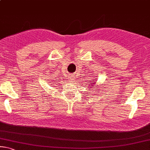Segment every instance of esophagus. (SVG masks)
Here are the masks:
<instances>
[{
    "label": "esophagus",
    "instance_id": "obj_1",
    "mask_svg": "<svg viewBox=\"0 0 150 150\" xmlns=\"http://www.w3.org/2000/svg\"><path fill=\"white\" fill-rule=\"evenodd\" d=\"M69 78L71 79V81H74L75 79V77L74 75H70Z\"/></svg>",
    "mask_w": 150,
    "mask_h": 150
}]
</instances>
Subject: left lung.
Returning a JSON list of instances; mask_svg holds the SVG:
<instances>
[{
    "label": "left lung",
    "instance_id": "left-lung-1",
    "mask_svg": "<svg viewBox=\"0 0 150 150\" xmlns=\"http://www.w3.org/2000/svg\"><path fill=\"white\" fill-rule=\"evenodd\" d=\"M92 81H93V82L91 83H89V85H91V86H89V87L93 88V89H95V87L97 88V87H96V85H96V81H94V80ZM94 91H96V90H94Z\"/></svg>",
    "mask_w": 150,
    "mask_h": 150
}]
</instances>
